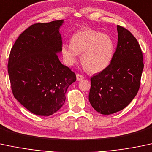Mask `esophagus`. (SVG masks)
I'll use <instances>...</instances> for the list:
<instances>
[{"mask_svg": "<svg viewBox=\"0 0 152 152\" xmlns=\"http://www.w3.org/2000/svg\"><path fill=\"white\" fill-rule=\"evenodd\" d=\"M77 81H80L84 79V77H83V75H81L80 74H77Z\"/></svg>", "mask_w": 152, "mask_h": 152, "instance_id": "obj_1", "label": "esophagus"}]
</instances>
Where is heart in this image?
<instances>
[{
  "label": "heart",
  "instance_id": "1",
  "mask_svg": "<svg viewBox=\"0 0 152 152\" xmlns=\"http://www.w3.org/2000/svg\"><path fill=\"white\" fill-rule=\"evenodd\" d=\"M115 45L111 37L91 28H83L73 34L70 44L63 43L61 52L67 65H73L81 54L83 66L89 73L105 70L113 59Z\"/></svg>",
  "mask_w": 152,
  "mask_h": 152
}]
</instances>
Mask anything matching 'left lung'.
<instances>
[{"mask_svg":"<svg viewBox=\"0 0 152 152\" xmlns=\"http://www.w3.org/2000/svg\"><path fill=\"white\" fill-rule=\"evenodd\" d=\"M118 44L113 59L105 70L92 77L89 101L103 115L123 110L137 94L144 69L139 44L126 28L117 26Z\"/></svg>","mask_w":152,"mask_h":152,"instance_id":"obj_1","label":"left lung"}]
</instances>
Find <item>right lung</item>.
Segmentation results:
<instances>
[{"instance_id": "obj_1", "label": "right lung", "mask_w": 152, "mask_h": 152, "mask_svg": "<svg viewBox=\"0 0 152 152\" xmlns=\"http://www.w3.org/2000/svg\"><path fill=\"white\" fill-rule=\"evenodd\" d=\"M64 20L30 26L16 39L8 63L14 98L37 115H52L65 101L75 72L59 61L62 44L59 28Z\"/></svg>"}]
</instances>
